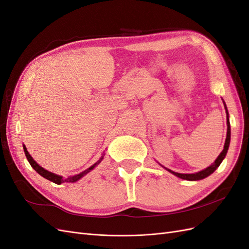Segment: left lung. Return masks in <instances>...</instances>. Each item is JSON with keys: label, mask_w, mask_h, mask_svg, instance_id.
<instances>
[{"label": "left lung", "mask_w": 249, "mask_h": 249, "mask_svg": "<svg viewBox=\"0 0 249 249\" xmlns=\"http://www.w3.org/2000/svg\"><path fill=\"white\" fill-rule=\"evenodd\" d=\"M224 104V108L225 110H227V124H228V133H227V139H225V143H224V147H223V150L220 153V155L217 157V159L215 160V162L210 165L209 167H207L206 169H203L201 171H198L196 173H178V172H175L172 171L168 168L165 167V169L168 170L169 172H171L172 175L177 176L178 178H183V179H187V180H198V179H202L205 178L207 177H209L210 175H212V173L219 167V165L221 164L222 160L225 158V156H227V153H228V149H229V146H230V142H231V124H230V119H229V112H228V109H227V105Z\"/></svg>", "instance_id": "left-lung-1"}]
</instances>
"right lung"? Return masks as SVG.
<instances>
[{"mask_svg": "<svg viewBox=\"0 0 249 249\" xmlns=\"http://www.w3.org/2000/svg\"><path fill=\"white\" fill-rule=\"evenodd\" d=\"M24 152H25V154H26V157H27V159H28L30 165H31V166L34 168V170L37 171V173H39V175H40L42 178H47V179L51 180V182L55 183V184H57V185H60V184H62V183H74V182H77V180H79L80 178H82L85 175H87L88 172L91 171V170L96 166L97 164H100L101 161L103 160V158H104V156H102L101 159H100L99 161H97L95 164H93L92 166H90V167L87 168L86 170H84L83 172L79 173V175L72 176V177H69V178H63V177H61V176L55 175V173H53V172H51V171H48V170H46L44 168H42L41 166H39V165L37 164V163L33 160V158H32L31 156H30V154H29V152L27 150V148H26L25 145H24Z\"/></svg>", "mask_w": 249, "mask_h": 249, "instance_id": "add662e5", "label": "right lung"}]
</instances>
